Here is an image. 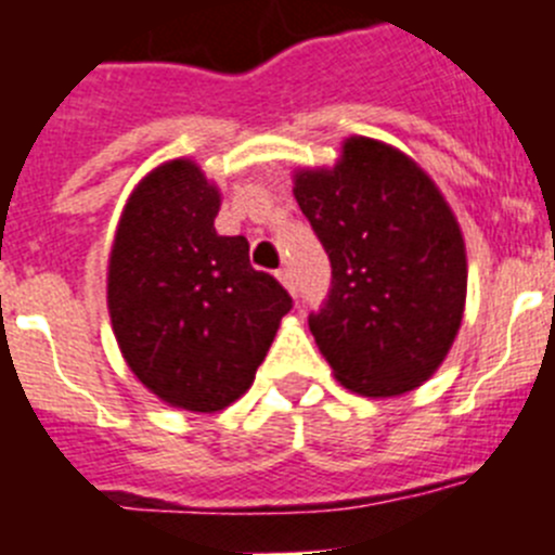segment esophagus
<instances>
[{"label": "esophagus", "instance_id": "1", "mask_svg": "<svg viewBox=\"0 0 555 555\" xmlns=\"http://www.w3.org/2000/svg\"><path fill=\"white\" fill-rule=\"evenodd\" d=\"M278 281H281L283 286L288 288V292H292V294H297V283H294V274H292V269H288V267L278 269Z\"/></svg>", "mask_w": 555, "mask_h": 555}]
</instances>
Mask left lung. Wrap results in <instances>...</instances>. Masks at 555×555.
I'll list each match as a JSON object with an SVG mask.
<instances>
[{
	"label": "left lung",
	"instance_id": "8db88e82",
	"mask_svg": "<svg viewBox=\"0 0 555 555\" xmlns=\"http://www.w3.org/2000/svg\"><path fill=\"white\" fill-rule=\"evenodd\" d=\"M294 197L331 261L308 327L338 380L366 397L428 380L467 297L464 238L439 189L403 152L350 139L333 169L297 175Z\"/></svg>",
	"mask_w": 555,
	"mask_h": 555
}]
</instances>
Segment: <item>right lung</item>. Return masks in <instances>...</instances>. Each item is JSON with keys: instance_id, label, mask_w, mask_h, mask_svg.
<instances>
[{"instance_id": "1", "label": "right lung", "mask_w": 555, "mask_h": 555, "mask_svg": "<svg viewBox=\"0 0 555 555\" xmlns=\"http://www.w3.org/2000/svg\"><path fill=\"white\" fill-rule=\"evenodd\" d=\"M219 191L197 164L146 175L121 214L107 308L127 366L160 400L222 411L253 384L292 297L249 267L244 235H219Z\"/></svg>"}]
</instances>
